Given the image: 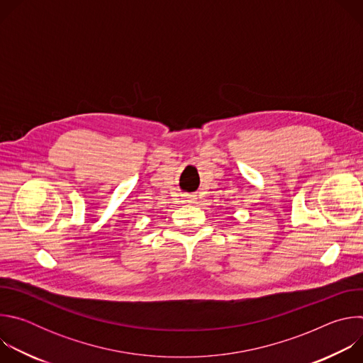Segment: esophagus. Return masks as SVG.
I'll list each match as a JSON object with an SVG mask.
<instances>
[{
	"mask_svg": "<svg viewBox=\"0 0 363 363\" xmlns=\"http://www.w3.org/2000/svg\"><path fill=\"white\" fill-rule=\"evenodd\" d=\"M185 201H186V202H195L196 198H195V195H188V196L185 198Z\"/></svg>",
	"mask_w": 363,
	"mask_h": 363,
	"instance_id": "1",
	"label": "esophagus"
}]
</instances>
